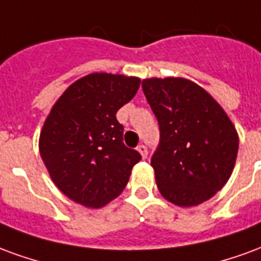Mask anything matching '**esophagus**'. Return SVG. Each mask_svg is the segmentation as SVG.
I'll list each match as a JSON object with an SVG mask.
<instances>
[{
	"instance_id": "1",
	"label": "esophagus",
	"mask_w": 261,
	"mask_h": 261,
	"mask_svg": "<svg viewBox=\"0 0 261 261\" xmlns=\"http://www.w3.org/2000/svg\"><path fill=\"white\" fill-rule=\"evenodd\" d=\"M138 151L142 154V157H143V159H146V157H147V147H146L144 144H139Z\"/></svg>"
}]
</instances>
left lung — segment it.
<instances>
[{
	"instance_id": "left-lung-1",
	"label": "left lung",
	"mask_w": 261,
	"mask_h": 261,
	"mask_svg": "<svg viewBox=\"0 0 261 261\" xmlns=\"http://www.w3.org/2000/svg\"><path fill=\"white\" fill-rule=\"evenodd\" d=\"M142 87L160 126V144L151 157L160 193L180 207L211 199L235 165L239 138L233 123L195 82L151 77Z\"/></svg>"
}]
</instances>
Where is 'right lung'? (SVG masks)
<instances>
[{"label":"right lung","instance_id":"right-lung-1","mask_svg":"<svg viewBox=\"0 0 261 261\" xmlns=\"http://www.w3.org/2000/svg\"><path fill=\"white\" fill-rule=\"evenodd\" d=\"M140 86L135 76L90 73L57 100L40 133V155L65 196L98 208L121 195L142 160L123 144L117 111Z\"/></svg>","mask_w":261,"mask_h":261}]
</instances>
